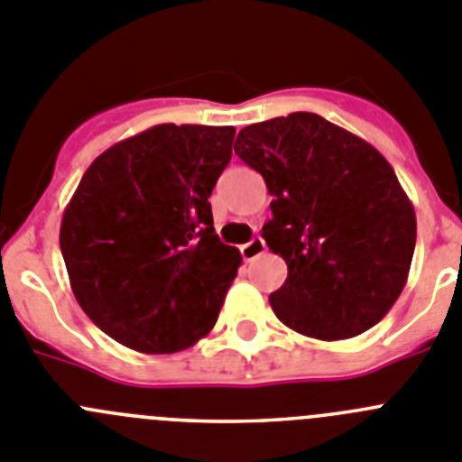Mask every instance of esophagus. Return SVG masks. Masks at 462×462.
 Segmentation results:
<instances>
[{"mask_svg":"<svg viewBox=\"0 0 462 462\" xmlns=\"http://www.w3.org/2000/svg\"><path fill=\"white\" fill-rule=\"evenodd\" d=\"M264 251H267V244H264V239H262V236H255V239H251L248 244H244V246H241V257H244L246 262H253L255 257H260Z\"/></svg>","mask_w":462,"mask_h":462,"instance_id":"obj_1","label":"esophagus"}]
</instances>
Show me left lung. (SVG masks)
Segmentation results:
<instances>
[{
    "label": "left lung",
    "mask_w": 462,
    "mask_h": 462,
    "mask_svg": "<svg viewBox=\"0 0 462 462\" xmlns=\"http://www.w3.org/2000/svg\"><path fill=\"white\" fill-rule=\"evenodd\" d=\"M235 152L273 195L262 236L288 264L269 294L276 318L319 340L380 322L405 288L417 244L414 207L389 161L313 112L251 124Z\"/></svg>",
    "instance_id": "obj_1"
}]
</instances>
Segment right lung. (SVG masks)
Returning a JSON list of instances; mask_svg holds the SVG:
<instances>
[{
    "label": "right lung",
    "instance_id": "right-lung-1",
    "mask_svg": "<svg viewBox=\"0 0 462 462\" xmlns=\"http://www.w3.org/2000/svg\"><path fill=\"white\" fill-rule=\"evenodd\" d=\"M232 126L159 124L112 144L61 218L70 290L110 338L172 355L214 329L241 255L214 232L209 195Z\"/></svg>",
    "mask_w": 462,
    "mask_h": 462
}]
</instances>
